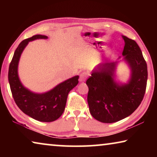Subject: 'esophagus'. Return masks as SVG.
<instances>
[{
    "mask_svg": "<svg viewBox=\"0 0 157 157\" xmlns=\"http://www.w3.org/2000/svg\"><path fill=\"white\" fill-rule=\"evenodd\" d=\"M87 77H88V73L84 71V72H82L80 74V75H79V81H80V82H84L86 79Z\"/></svg>",
    "mask_w": 157,
    "mask_h": 157,
    "instance_id": "1",
    "label": "esophagus"
}]
</instances>
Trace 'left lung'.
<instances>
[{
    "instance_id": "obj_1",
    "label": "left lung",
    "mask_w": 157,
    "mask_h": 157,
    "mask_svg": "<svg viewBox=\"0 0 157 157\" xmlns=\"http://www.w3.org/2000/svg\"><path fill=\"white\" fill-rule=\"evenodd\" d=\"M125 42L123 55L132 68L127 84H116L112 78L115 63L105 62L96 68L86 82L90 113L97 121L116 123L134 112L145 95L147 67L141 50L133 39L123 36Z\"/></svg>"
}]
</instances>
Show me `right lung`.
<instances>
[{"mask_svg":"<svg viewBox=\"0 0 157 157\" xmlns=\"http://www.w3.org/2000/svg\"><path fill=\"white\" fill-rule=\"evenodd\" d=\"M36 39H48V36L36 34L24 39L18 45L9 66L8 80L13 98L23 113L36 121L52 122L62 116L68 93L78 84L79 76L67 79L43 94H33L24 88L18 77V61L28 42Z\"/></svg>","mask_w":157,"mask_h":157,"instance_id":"1","label":"right lung"}]
</instances>
